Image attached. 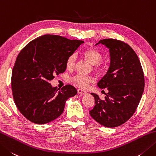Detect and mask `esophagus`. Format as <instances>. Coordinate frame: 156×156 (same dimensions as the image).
I'll return each mask as SVG.
<instances>
[{
  "instance_id": "esophagus-1",
  "label": "esophagus",
  "mask_w": 156,
  "mask_h": 156,
  "mask_svg": "<svg viewBox=\"0 0 156 156\" xmlns=\"http://www.w3.org/2000/svg\"><path fill=\"white\" fill-rule=\"evenodd\" d=\"M78 93L79 94H87L86 91L82 90V89H80V88H78Z\"/></svg>"
}]
</instances>
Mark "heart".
I'll list each match as a JSON object with an SVG mask.
<instances>
[{"label":"heart","instance_id":"heart-1","mask_svg":"<svg viewBox=\"0 0 156 156\" xmlns=\"http://www.w3.org/2000/svg\"><path fill=\"white\" fill-rule=\"evenodd\" d=\"M82 57L87 62L94 66V69L97 72H101L103 69V66L101 62L103 59V55L100 51L94 48H88L82 53ZM77 56L76 53H72L66 60V67L72 69L75 67ZM71 81L76 86L81 88H87L90 83L94 82V78L90 76L76 74L71 78Z\"/></svg>","mask_w":156,"mask_h":156}]
</instances>
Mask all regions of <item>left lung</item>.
I'll return each instance as SVG.
<instances>
[{"mask_svg":"<svg viewBox=\"0 0 156 156\" xmlns=\"http://www.w3.org/2000/svg\"><path fill=\"white\" fill-rule=\"evenodd\" d=\"M109 49L110 62L106 74L97 86L107 88L104 99L90 93L95 105L90 116L103 126L114 128L130 119L138 106L144 90V74L138 56L129 44L115 39L99 41Z\"/></svg>","mask_w":156,"mask_h":156,"instance_id":"1","label":"left lung"}]
</instances>
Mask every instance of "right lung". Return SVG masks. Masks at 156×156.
Instances as JSON below:
<instances>
[{"label": "right lung", "instance_id": "1", "mask_svg": "<svg viewBox=\"0 0 156 156\" xmlns=\"http://www.w3.org/2000/svg\"><path fill=\"white\" fill-rule=\"evenodd\" d=\"M84 41L46 34L29 42L18 55L12 71L15 105L24 117L43 124L61 115L66 101L77 90L66 85L59 90L49 81L66 71V60Z\"/></svg>", "mask_w": 156, "mask_h": 156}]
</instances>
